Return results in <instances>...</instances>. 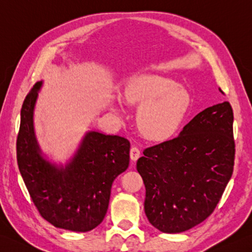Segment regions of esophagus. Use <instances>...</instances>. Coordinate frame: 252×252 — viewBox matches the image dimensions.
Instances as JSON below:
<instances>
[{
  "label": "esophagus",
  "mask_w": 252,
  "mask_h": 252,
  "mask_svg": "<svg viewBox=\"0 0 252 252\" xmlns=\"http://www.w3.org/2000/svg\"><path fill=\"white\" fill-rule=\"evenodd\" d=\"M140 155H141L140 150L137 149L136 146H132L131 150H130V157H131V159H132L133 161H135L137 158H139Z\"/></svg>",
  "instance_id": "34e87169"
}]
</instances>
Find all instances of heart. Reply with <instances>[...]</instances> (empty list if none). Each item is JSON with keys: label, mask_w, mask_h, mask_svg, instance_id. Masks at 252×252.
Instances as JSON below:
<instances>
[{"label": "heart", "mask_w": 252, "mask_h": 252, "mask_svg": "<svg viewBox=\"0 0 252 252\" xmlns=\"http://www.w3.org/2000/svg\"><path fill=\"white\" fill-rule=\"evenodd\" d=\"M125 99L141 106L137 126L151 140L168 139L178 129L191 102L185 87L159 75H139L126 84Z\"/></svg>", "instance_id": "1"}]
</instances>
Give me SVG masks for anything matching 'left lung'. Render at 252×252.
I'll list each match as a JSON object with an SVG mask.
<instances>
[{"mask_svg": "<svg viewBox=\"0 0 252 252\" xmlns=\"http://www.w3.org/2000/svg\"><path fill=\"white\" fill-rule=\"evenodd\" d=\"M233 122L230 103H218L198 113L178 136L143 151L136 169L154 227L181 233L213 213L234 170Z\"/></svg>", "mask_w": 252, "mask_h": 252, "instance_id": "obj_1", "label": "left lung"}]
</instances>
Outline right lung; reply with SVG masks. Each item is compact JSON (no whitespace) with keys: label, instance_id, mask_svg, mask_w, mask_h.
Here are the masks:
<instances>
[{"label":"right lung","instance_id":"obj_1","mask_svg":"<svg viewBox=\"0 0 252 252\" xmlns=\"http://www.w3.org/2000/svg\"><path fill=\"white\" fill-rule=\"evenodd\" d=\"M41 82L25 97L16 140L17 165L39 214L58 228L90 231L107 213L112 182L130 161V142L118 135L87 133L75 157L57 168L39 154L32 110Z\"/></svg>","mask_w":252,"mask_h":252}]
</instances>
